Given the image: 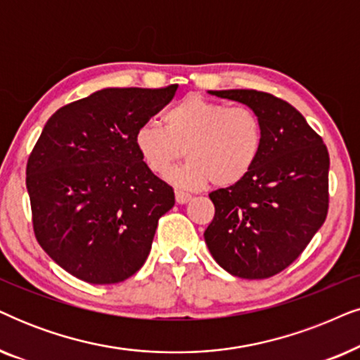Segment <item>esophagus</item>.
<instances>
[{"label":"esophagus","instance_id":"34e87169","mask_svg":"<svg viewBox=\"0 0 360 360\" xmlns=\"http://www.w3.org/2000/svg\"><path fill=\"white\" fill-rule=\"evenodd\" d=\"M175 200H176V203L185 205V203H188L190 200H191V195H190V193H186V191L175 190Z\"/></svg>","mask_w":360,"mask_h":360}]
</instances>
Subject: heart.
I'll use <instances>...</instances> for the list:
<instances>
[{"label":"heart","instance_id":"1","mask_svg":"<svg viewBox=\"0 0 360 360\" xmlns=\"http://www.w3.org/2000/svg\"><path fill=\"white\" fill-rule=\"evenodd\" d=\"M157 122L142 124L135 132L139 155L153 174H163L179 158L188 162L167 174L181 188H202L213 181L231 186L253 170L263 147V127L248 107H228L223 102L190 94L163 114Z\"/></svg>","mask_w":360,"mask_h":360}]
</instances>
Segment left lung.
Listing matches in <instances>:
<instances>
[{
	"instance_id": "8db88e82",
	"label": "left lung",
	"mask_w": 360,
	"mask_h": 360,
	"mask_svg": "<svg viewBox=\"0 0 360 360\" xmlns=\"http://www.w3.org/2000/svg\"><path fill=\"white\" fill-rule=\"evenodd\" d=\"M208 94L248 105L263 127V147L245 179L210 193L214 218L205 243L233 276H274L304 251L328 217V148L300 110L268 92Z\"/></svg>"
}]
</instances>
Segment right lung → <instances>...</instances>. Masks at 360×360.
<instances>
[{
	"mask_svg": "<svg viewBox=\"0 0 360 360\" xmlns=\"http://www.w3.org/2000/svg\"><path fill=\"white\" fill-rule=\"evenodd\" d=\"M176 87H107L60 107L26 167L37 243L69 274L114 284L142 268L174 188L153 175L135 132Z\"/></svg>",
	"mask_w": 360,
	"mask_h": 360,
	"instance_id": "obj_1",
	"label": "right lung"
}]
</instances>
